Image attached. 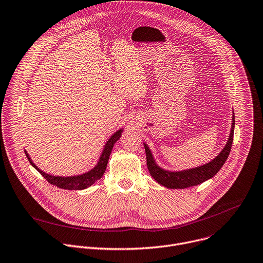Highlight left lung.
Returning <instances> with one entry per match:
<instances>
[{"instance_id":"obj_1","label":"left lung","mask_w":263,"mask_h":263,"mask_svg":"<svg viewBox=\"0 0 263 263\" xmlns=\"http://www.w3.org/2000/svg\"><path fill=\"white\" fill-rule=\"evenodd\" d=\"M234 127H235V116L233 115L232 129L229 136V140L227 142L226 147L218 154V156H216L212 161L203 165L197 166V168L178 171V172H171V171L161 169L160 166H158L157 163L155 162L149 147L146 144H144L145 150H146V156H147V166L151 176L159 184L164 185L169 189H184L189 186H193L212 178L215 174L218 173V171L221 169V166L224 164L227 158L229 157L232 144H233Z\"/></svg>"}]
</instances>
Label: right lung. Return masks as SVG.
Wrapping results in <instances>:
<instances>
[{
  "label": "right lung",
  "mask_w": 263,
  "mask_h": 263,
  "mask_svg": "<svg viewBox=\"0 0 263 263\" xmlns=\"http://www.w3.org/2000/svg\"><path fill=\"white\" fill-rule=\"evenodd\" d=\"M123 132V129L118 130L117 132H115L110 139L107 141V144L105 145V148L103 150V153L99 159L98 164L94 166V168L90 171H88L85 174L82 175H78V176H70V177H62V176H53V175H49L46 174L45 172H43L42 170H40L37 166L33 163V161L31 160V158L29 157L28 153L25 151V154L30 162V164L35 168L41 175L48 181L49 183L57 185L58 187L64 189V190H84L90 185H92L95 181H98L105 173L107 164H108V160H109V156L111 154V151L113 149V146L115 142L121 137Z\"/></svg>",
  "instance_id": "right-lung-1"
}]
</instances>
